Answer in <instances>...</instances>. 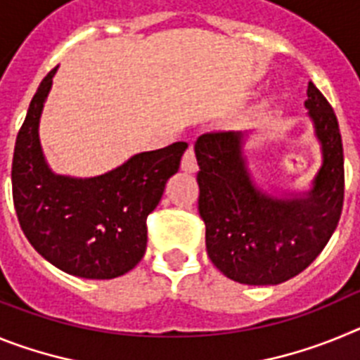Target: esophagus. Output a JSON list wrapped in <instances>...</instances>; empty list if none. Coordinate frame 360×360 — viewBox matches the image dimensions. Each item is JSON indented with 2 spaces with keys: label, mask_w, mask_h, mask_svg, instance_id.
Instances as JSON below:
<instances>
[{
  "label": "esophagus",
  "mask_w": 360,
  "mask_h": 360,
  "mask_svg": "<svg viewBox=\"0 0 360 360\" xmlns=\"http://www.w3.org/2000/svg\"><path fill=\"white\" fill-rule=\"evenodd\" d=\"M182 171H186V173H196V171H198V164H196L195 149H193V146H189V148H187V151L184 153Z\"/></svg>",
  "instance_id": "34e87169"
}]
</instances>
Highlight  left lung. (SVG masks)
Segmentation results:
<instances>
[{"instance_id": "obj_1", "label": "left lung", "mask_w": 360, "mask_h": 360, "mask_svg": "<svg viewBox=\"0 0 360 360\" xmlns=\"http://www.w3.org/2000/svg\"><path fill=\"white\" fill-rule=\"evenodd\" d=\"M304 108L321 167L304 193H266L254 182L241 131L205 133L195 144L198 211L216 269L243 285H279L303 272L335 231L345 200V157L328 101L308 82Z\"/></svg>"}]
</instances>
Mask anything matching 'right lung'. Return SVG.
Instances as JSON below:
<instances>
[{"label":"right lung","instance_id":"obj_1","mask_svg":"<svg viewBox=\"0 0 360 360\" xmlns=\"http://www.w3.org/2000/svg\"><path fill=\"white\" fill-rule=\"evenodd\" d=\"M56 72L41 81L15 139V214L32 247L59 270L84 279L119 278L144 256L146 219L180 167L187 144L136 153L97 176L53 173L41 148L39 120Z\"/></svg>","mask_w":360,"mask_h":360}]
</instances>
